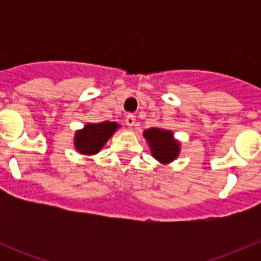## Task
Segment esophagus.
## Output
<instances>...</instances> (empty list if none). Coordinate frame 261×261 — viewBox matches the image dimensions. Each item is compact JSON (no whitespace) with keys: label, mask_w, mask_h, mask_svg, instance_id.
I'll return each instance as SVG.
<instances>
[{"label":"esophagus","mask_w":261,"mask_h":261,"mask_svg":"<svg viewBox=\"0 0 261 261\" xmlns=\"http://www.w3.org/2000/svg\"><path fill=\"white\" fill-rule=\"evenodd\" d=\"M135 121H136V118H135V116H134V115H127V116H126V118H125V122H126V125L128 126V127H133V126L135 125Z\"/></svg>","instance_id":"1"}]
</instances>
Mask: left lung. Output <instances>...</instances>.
Wrapping results in <instances>:
<instances>
[{
    "label": "left lung",
    "instance_id": "left-lung-1",
    "mask_svg": "<svg viewBox=\"0 0 261 261\" xmlns=\"http://www.w3.org/2000/svg\"><path fill=\"white\" fill-rule=\"evenodd\" d=\"M145 138L152 158L160 164L168 165L174 162L180 154V141L174 138L172 130L162 127H150L144 130Z\"/></svg>",
    "mask_w": 261,
    "mask_h": 261
}]
</instances>
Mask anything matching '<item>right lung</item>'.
Instances as JSON below:
<instances>
[{
  "label": "right lung",
  "mask_w": 261,
  "mask_h": 261,
  "mask_svg": "<svg viewBox=\"0 0 261 261\" xmlns=\"http://www.w3.org/2000/svg\"><path fill=\"white\" fill-rule=\"evenodd\" d=\"M121 125L111 121H103L99 123H86L83 128L77 130L73 139L74 149L80 154L92 156L103 149L107 141L114 136V134Z\"/></svg>",
  "instance_id": "add662e5"
}]
</instances>
